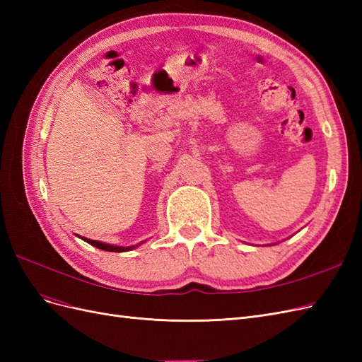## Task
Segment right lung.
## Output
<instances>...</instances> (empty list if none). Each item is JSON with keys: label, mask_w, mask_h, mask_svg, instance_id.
I'll list each match as a JSON object with an SVG mask.
<instances>
[{"label": "right lung", "mask_w": 362, "mask_h": 362, "mask_svg": "<svg viewBox=\"0 0 362 362\" xmlns=\"http://www.w3.org/2000/svg\"><path fill=\"white\" fill-rule=\"evenodd\" d=\"M84 242H87L89 245L98 247V249H103V250H107V252H127V250H131L134 249L136 246H128V247H124V246H113V245H107V243H103V242H96V240H90V238H84Z\"/></svg>", "instance_id": "obj_1"}]
</instances>
